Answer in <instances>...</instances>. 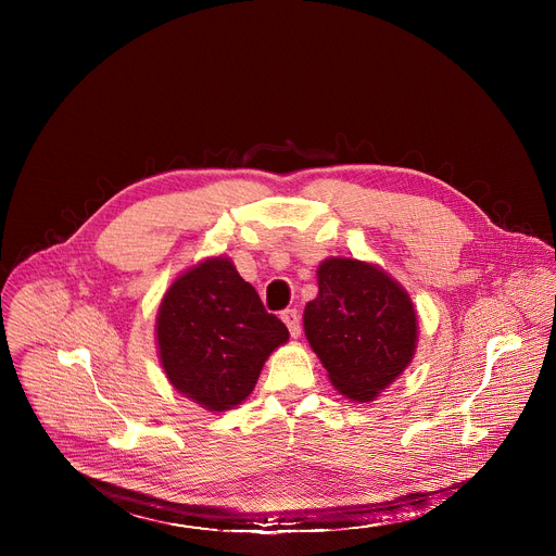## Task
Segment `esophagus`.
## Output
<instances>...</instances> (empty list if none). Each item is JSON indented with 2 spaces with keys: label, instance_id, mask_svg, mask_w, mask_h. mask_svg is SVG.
<instances>
[{
  "label": "esophagus",
  "instance_id": "34e87169",
  "mask_svg": "<svg viewBox=\"0 0 556 556\" xmlns=\"http://www.w3.org/2000/svg\"><path fill=\"white\" fill-rule=\"evenodd\" d=\"M281 321L288 326L290 337H299L301 334V316L296 307H288L281 312Z\"/></svg>",
  "mask_w": 556,
  "mask_h": 556
}]
</instances>
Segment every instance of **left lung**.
<instances>
[{
    "instance_id": "1",
    "label": "left lung",
    "mask_w": 556,
    "mask_h": 556,
    "mask_svg": "<svg viewBox=\"0 0 556 556\" xmlns=\"http://www.w3.org/2000/svg\"><path fill=\"white\" fill-rule=\"evenodd\" d=\"M303 328L332 384L358 403L403 374L418 339L409 294L380 268L343 257L319 266V294L305 305Z\"/></svg>"
}]
</instances>
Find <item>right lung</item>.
<instances>
[{"mask_svg":"<svg viewBox=\"0 0 556 556\" xmlns=\"http://www.w3.org/2000/svg\"><path fill=\"white\" fill-rule=\"evenodd\" d=\"M155 334L172 384L208 412L240 405L270 352L288 341V328L224 257L206 260L172 283Z\"/></svg>","mask_w":556,"mask_h":556,"instance_id":"1","label":"right lung"}]
</instances>
